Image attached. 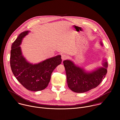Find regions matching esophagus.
I'll return each instance as SVG.
<instances>
[{"instance_id": "34e87169", "label": "esophagus", "mask_w": 120, "mask_h": 120, "mask_svg": "<svg viewBox=\"0 0 120 120\" xmlns=\"http://www.w3.org/2000/svg\"><path fill=\"white\" fill-rule=\"evenodd\" d=\"M67 58H68V56H67L66 55L64 54V55H62L61 58H62V60H64L66 59Z\"/></svg>"}]
</instances>
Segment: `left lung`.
<instances>
[{"label": "left lung", "instance_id": "1", "mask_svg": "<svg viewBox=\"0 0 120 120\" xmlns=\"http://www.w3.org/2000/svg\"><path fill=\"white\" fill-rule=\"evenodd\" d=\"M105 61L102 63V67L89 73L75 65L70 60L64 61L68 87L74 92L80 93L96 87L105 78L107 72L108 63Z\"/></svg>", "mask_w": 120, "mask_h": 120}]
</instances>
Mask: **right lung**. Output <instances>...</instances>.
<instances>
[{"label": "right lung", "mask_w": 120, "mask_h": 120, "mask_svg": "<svg viewBox=\"0 0 120 120\" xmlns=\"http://www.w3.org/2000/svg\"><path fill=\"white\" fill-rule=\"evenodd\" d=\"M29 32L26 31L20 34L12 44L10 64L13 74L18 81L26 89L36 92L48 86L51 74L61 64L62 59L61 56L58 55L37 64L28 62L23 56L19 45Z\"/></svg>", "instance_id": "add662e5"}]
</instances>
